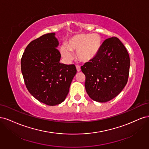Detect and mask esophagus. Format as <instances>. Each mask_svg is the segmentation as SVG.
Masks as SVG:
<instances>
[{"mask_svg":"<svg viewBox=\"0 0 149 149\" xmlns=\"http://www.w3.org/2000/svg\"><path fill=\"white\" fill-rule=\"evenodd\" d=\"M76 70H77V71H78V72H79V71H81V68H80V66H78V65H77V66H76Z\"/></svg>","mask_w":149,"mask_h":149,"instance_id":"1","label":"esophagus"}]
</instances>
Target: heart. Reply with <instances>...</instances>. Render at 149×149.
Returning <instances> with one entry per match:
<instances>
[{
  "mask_svg": "<svg viewBox=\"0 0 149 149\" xmlns=\"http://www.w3.org/2000/svg\"><path fill=\"white\" fill-rule=\"evenodd\" d=\"M103 40L97 33H80L71 37L60 48V53L65 59L70 61L73 58L71 52H76L77 59L84 63L91 62L100 53Z\"/></svg>",
  "mask_w": 149,
  "mask_h": 149,
  "instance_id": "heart-1",
  "label": "heart"
}]
</instances>
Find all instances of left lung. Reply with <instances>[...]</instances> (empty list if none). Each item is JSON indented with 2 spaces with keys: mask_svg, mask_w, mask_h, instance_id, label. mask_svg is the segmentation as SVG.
<instances>
[{
  "mask_svg": "<svg viewBox=\"0 0 149 149\" xmlns=\"http://www.w3.org/2000/svg\"><path fill=\"white\" fill-rule=\"evenodd\" d=\"M129 68V55L123 43L117 37L106 39L97 56L81 67L89 96L100 102L116 97L127 83Z\"/></svg>",
  "mask_w": 149,
  "mask_h": 149,
  "instance_id": "obj_1",
  "label": "left lung"
}]
</instances>
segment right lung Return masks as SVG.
I'll return each instance as SVG.
<instances>
[{
    "label": "right lung",
    "mask_w": 149,
    "mask_h": 149,
    "mask_svg": "<svg viewBox=\"0 0 149 149\" xmlns=\"http://www.w3.org/2000/svg\"><path fill=\"white\" fill-rule=\"evenodd\" d=\"M55 33L31 42L21 59V70L29 93L40 102L56 106L63 102L76 73L74 65L60 63Z\"/></svg>",
    "instance_id": "1"
}]
</instances>
